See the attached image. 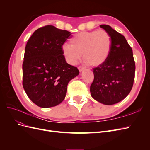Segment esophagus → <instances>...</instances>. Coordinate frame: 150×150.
Listing matches in <instances>:
<instances>
[{"mask_svg":"<svg viewBox=\"0 0 150 150\" xmlns=\"http://www.w3.org/2000/svg\"><path fill=\"white\" fill-rule=\"evenodd\" d=\"M78 69H79V72H81L83 71H84L85 69V67H84L83 66H79V67H78Z\"/></svg>","mask_w":150,"mask_h":150,"instance_id":"esophagus-1","label":"esophagus"}]
</instances>
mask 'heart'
Listing matches in <instances>:
<instances>
[{
	"label": "heart",
	"mask_w": 150,
	"mask_h": 150,
	"mask_svg": "<svg viewBox=\"0 0 150 150\" xmlns=\"http://www.w3.org/2000/svg\"><path fill=\"white\" fill-rule=\"evenodd\" d=\"M71 44H63L62 51L67 62L72 65L80 59L81 54L91 66L100 65L107 60L112 47L110 35L103 30L82 32L71 40Z\"/></svg>",
	"instance_id": "heart-1"
}]
</instances>
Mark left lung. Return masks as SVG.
Returning a JSON list of instances; mask_svg holds the SVG:
<instances>
[{
    "mask_svg": "<svg viewBox=\"0 0 150 150\" xmlns=\"http://www.w3.org/2000/svg\"><path fill=\"white\" fill-rule=\"evenodd\" d=\"M111 38L112 47L107 60L93 68L90 92L95 100L112 105L125 99L132 89L135 72L133 50L123 35L108 25H100Z\"/></svg>",
    "mask_w": 150,
    "mask_h": 150,
    "instance_id": "obj_1",
    "label": "left lung"
}]
</instances>
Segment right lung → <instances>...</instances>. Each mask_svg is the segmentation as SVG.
Masks as SVG:
<instances>
[{
  "label": "right lung",
  "instance_id": "obj_1",
  "mask_svg": "<svg viewBox=\"0 0 150 150\" xmlns=\"http://www.w3.org/2000/svg\"><path fill=\"white\" fill-rule=\"evenodd\" d=\"M71 33L46 25L36 30L28 40L22 64V85L30 100L44 108L64 100L69 81L79 74L67 64L62 46Z\"/></svg>",
  "mask_w": 150,
  "mask_h": 150
}]
</instances>
